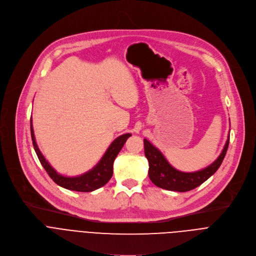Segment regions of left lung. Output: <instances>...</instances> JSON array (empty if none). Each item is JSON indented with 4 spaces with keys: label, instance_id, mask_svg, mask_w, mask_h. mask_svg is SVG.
I'll use <instances>...</instances> for the list:
<instances>
[{
    "label": "left lung",
    "instance_id": "1",
    "mask_svg": "<svg viewBox=\"0 0 256 256\" xmlns=\"http://www.w3.org/2000/svg\"><path fill=\"white\" fill-rule=\"evenodd\" d=\"M229 140L230 134L221 155L210 166L196 172H182L172 167L164 155L148 140L144 138V156L149 161V177L155 186L163 190L179 192L194 190L208 180L221 166L228 150Z\"/></svg>",
    "mask_w": 256,
    "mask_h": 256
}]
</instances>
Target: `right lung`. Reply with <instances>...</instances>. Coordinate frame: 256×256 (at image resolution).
Segmentation results:
<instances>
[{
    "instance_id": "add662e5",
    "label": "right lung",
    "mask_w": 256,
    "mask_h": 256,
    "mask_svg": "<svg viewBox=\"0 0 256 256\" xmlns=\"http://www.w3.org/2000/svg\"><path fill=\"white\" fill-rule=\"evenodd\" d=\"M30 130H31V138L34 150L38 155L42 165L50 175V177L56 182V184L66 190H74V192H90L95 190H98L105 186L107 182L112 177L114 174V162L118 153L120 152L122 148L124 147L126 140L132 136L130 134H124L116 138L109 148L101 158V160L97 163V165L89 170L88 172L75 176V177H66L60 173H58L50 164L46 160L44 156L42 154L40 150L38 149V146L36 144L35 136L33 132L32 120H30Z\"/></svg>"
}]
</instances>
